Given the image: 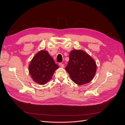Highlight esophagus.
<instances>
[{"instance_id": "esophagus-1", "label": "esophagus", "mask_w": 125, "mask_h": 125, "mask_svg": "<svg viewBox=\"0 0 125 125\" xmlns=\"http://www.w3.org/2000/svg\"><path fill=\"white\" fill-rule=\"evenodd\" d=\"M59 66H60V67H61V68H64V67H65V66H64L63 64V63H59Z\"/></svg>"}]
</instances>
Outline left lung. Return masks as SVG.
Segmentation results:
<instances>
[{
    "label": "left lung",
    "instance_id": "left-lung-1",
    "mask_svg": "<svg viewBox=\"0 0 125 125\" xmlns=\"http://www.w3.org/2000/svg\"><path fill=\"white\" fill-rule=\"evenodd\" d=\"M95 60L85 52L74 50L69 54V60L65 69L73 81L83 85L91 81L96 71Z\"/></svg>",
    "mask_w": 125,
    "mask_h": 125
}]
</instances>
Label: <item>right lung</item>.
<instances>
[{
  "mask_svg": "<svg viewBox=\"0 0 125 125\" xmlns=\"http://www.w3.org/2000/svg\"><path fill=\"white\" fill-rule=\"evenodd\" d=\"M58 68L48 52L41 50L31 60L29 71L34 81L40 85H44L52 78L55 71Z\"/></svg>",
  "mask_w": 125,
  "mask_h": 125,
  "instance_id": "obj_1",
  "label": "right lung"
}]
</instances>
